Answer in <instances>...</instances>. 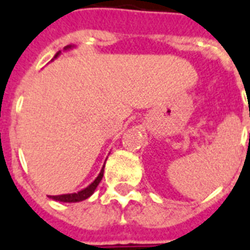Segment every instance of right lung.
<instances>
[{"label": "right lung", "mask_w": 250, "mask_h": 250, "mask_svg": "<svg viewBox=\"0 0 250 250\" xmlns=\"http://www.w3.org/2000/svg\"><path fill=\"white\" fill-rule=\"evenodd\" d=\"M71 48H74V45H66L65 48H63V51H69V49H71ZM61 55V51H59L55 55V57H53V60L57 59L59 56ZM104 167H105V163H104L103 168H102V171H100V173L98 175V177L92 181V183L88 185V187H86L84 189H82V190L77 191V193H70V194H61V195H48L49 198L55 199V201H59V202H66V204H71V202H81V201H84V199H87L88 197H91V195L94 194L95 189L98 188L99 183L102 181V179H103V175H104Z\"/></svg>", "instance_id": "right-lung-1"}]
</instances>
